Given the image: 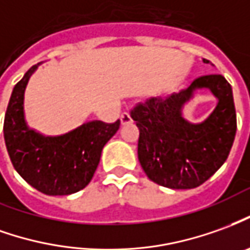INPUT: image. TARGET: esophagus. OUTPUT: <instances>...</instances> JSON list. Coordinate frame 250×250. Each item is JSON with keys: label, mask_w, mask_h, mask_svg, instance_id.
<instances>
[{"label": "esophagus", "mask_w": 250, "mask_h": 250, "mask_svg": "<svg viewBox=\"0 0 250 250\" xmlns=\"http://www.w3.org/2000/svg\"><path fill=\"white\" fill-rule=\"evenodd\" d=\"M120 123H122V125H128L132 123V119H131L130 113L125 112L122 116H120Z\"/></svg>", "instance_id": "34e87169"}]
</instances>
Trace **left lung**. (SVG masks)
Returning <instances> with one entry per match:
<instances>
[{
    "label": "left lung",
    "mask_w": 250,
    "mask_h": 250,
    "mask_svg": "<svg viewBox=\"0 0 250 250\" xmlns=\"http://www.w3.org/2000/svg\"><path fill=\"white\" fill-rule=\"evenodd\" d=\"M203 88L216 96L217 105L206 120L191 124L184 108ZM131 118L139 128L141 167L151 181L172 189L196 188L210 179L226 161L237 131L233 90L221 74L200 77L165 100L153 97Z\"/></svg>",
    "instance_id": "1"
}]
</instances>
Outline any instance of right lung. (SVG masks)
Masks as SVG:
<instances>
[{"instance_id": "obj_1", "label": "right lung", "mask_w": 250, "mask_h": 250, "mask_svg": "<svg viewBox=\"0 0 250 250\" xmlns=\"http://www.w3.org/2000/svg\"><path fill=\"white\" fill-rule=\"evenodd\" d=\"M39 64L16 83L3 122V138L10 161L29 186L50 196L71 195L90 183L105 143L119 130L112 125L85 122L62 135L46 137L29 128L24 113V93Z\"/></svg>"}]
</instances>
